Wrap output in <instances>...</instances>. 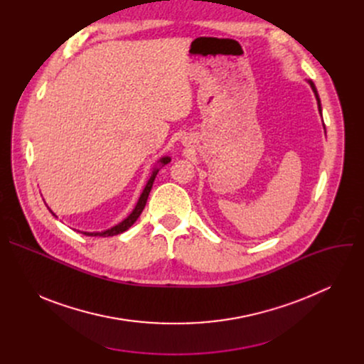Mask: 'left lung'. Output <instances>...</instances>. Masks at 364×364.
<instances>
[{
  "label": "left lung",
  "instance_id": "1",
  "mask_svg": "<svg viewBox=\"0 0 364 364\" xmlns=\"http://www.w3.org/2000/svg\"><path fill=\"white\" fill-rule=\"evenodd\" d=\"M306 83L311 86V89H313V92H314V96H316V99H317V105H318V112H320V115L323 117V109H321V100H320V96H318L317 87H316V85H314V82H313V80H306ZM323 127H324V125H323ZM324 129H326V127H324Z\"/></svg>",
  "mask_w": 364,
  "mask_h": 364
}]
</instances>
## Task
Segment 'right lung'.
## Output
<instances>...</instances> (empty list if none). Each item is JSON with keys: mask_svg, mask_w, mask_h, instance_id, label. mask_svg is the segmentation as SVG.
<instances>
[{"mask_svg": "<svg viewBox=\"0 0 364 364\" xmlns=\"http://www.w3.org/2000/svg\"><path fill=\"white\" fill-rule=\"evenodd\" d=\"M170 161H171V159L167 157V155H164V157H161L157 163H155V166H154V168H152V171H151V176H149V178H148V181H146V184H145V187H144V190H142V193H141V196H139V198H138L135 207H134L132 212H131L122 222H119L118 225H115V226H112V228H109V229H107V230H102V232H80V230H77V232H80V233H83V235H86V236H102V237H108V236H115V235H119V233L128 230V229L136 222V219L139 218V215L142 213L144 207H145V204H146V200H148V196H149V191H151V188H152L154 180H155V177H157L160 168L164 167L166 164H168ZM48 210L51 212L50 207H48ZM51 215L56 216L53 212H51ZM56 218H58V216H56Z\"/></svg>", "mask_w": 364, "mask_h": 364, "instance_id": "add662e5", "label": "right lung"}]
</instances>
